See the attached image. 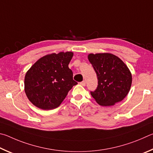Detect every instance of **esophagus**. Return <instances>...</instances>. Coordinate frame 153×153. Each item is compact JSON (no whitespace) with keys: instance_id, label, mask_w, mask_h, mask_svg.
Returning <instances> with one entry per match:
<instances>
[{"instance_id":"obj_1","label":"esophagus","mask_w":153,"mask_h":153,"mask_svg":"<svg viewBox=\"0 0 153 153\" xmlns=\"http://www.w3.org/2000/svg\"><path fill=\"white\" fill-rule=\"evenodd\" d=\"M80 85H81L82 86H85V85H86V82H85V81H82V82H80Z\"/></svg>"}]
</instances>
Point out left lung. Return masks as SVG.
I'll return each mask as SVG.
<instances>
[{"mask_svg": "<svg viewBox=\"0 0 153 153\" xmlns=\"http://www.w3.org/2000/svg\"><path fill=\"white\" fill-rule=\"evenodd\" d=\"M91 64L97 74L98 85L91 95L99 105L111 106L122 101L130 91L132 74L125 63L109 53H90Z\"/></svg>", "mask_w": 153, "mask_h": 153, "instance_id": "8db88e82", "label": "left lung"}]
</instances>
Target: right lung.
I'll return each mask as SVG.
<instances>
[{
  "label": "right lung",
  "instance_id": "add662e5",
  "mask_svg": "<svg viewBox=\"0 0 153 153\" xmlns=\"http://www.w3.org/2000/svg\"><path fill=\"white\" fill-rule=\"evenodd\" d=\"M73 52L51 53L39 58L25 76V92L37 108L49 110L60 105L77 82L68 64Z\"/></svg>",
  "mask_w": 153,
  "mask_h": 153
}]
</instances>
